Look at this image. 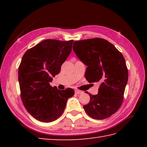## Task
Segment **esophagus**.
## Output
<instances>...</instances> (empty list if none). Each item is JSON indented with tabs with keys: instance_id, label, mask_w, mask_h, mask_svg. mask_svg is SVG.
I'll return each instance as SVG.
<instances>
[{
	"instance_id": "34e87169",
	"label": "esophagus",
	"mask_w": 147,
	"mask_h": 147,
	"mask_svg": "<svg viewBox=\"0 0 147 147\" xmlns=\"http://www.w3.org/2000/svg\"><path fill=\"white\" fill-rule=\"evenodd\" d=\"M75 93H76V94H82V93H83V92L80 91V90H75Z\"/></svg>"
}]
</instances>
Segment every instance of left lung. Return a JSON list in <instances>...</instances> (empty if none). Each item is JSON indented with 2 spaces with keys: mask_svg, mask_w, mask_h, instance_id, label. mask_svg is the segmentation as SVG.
<instances>
[{
  "mask_svg": "<svg viewBox=\"0 0 147 147\" xmlns=\"http://www.w3.org/2000/svg\"><path fill=\"white\" fill-rule=\"evenodd\" d=\"M73 51L86 65L85 78L100 83L97 95L89 93L90 100L83 106L90 117L104 119L116 112L123 103L128 80V71L123 54L107 40L90 38L73 43Z\"/></svg>",
  "mask_w": 147,
  "mask_h": 147,
  "instance_id": "obj_1",
  "label": "left lung"
}]
</instances>
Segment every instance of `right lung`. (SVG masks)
I'll return each instance as SVG.
<instances>
[{
  "label": "right lung",
  "mask_w": 147,
  "mask_h": 147,
  "mask_svg": "<svg viewBox=\"0 0 147 147\" xmlns=\"http://www.w3.org/2000/svg\"><path fill=\"white\" fill-rule=\"evenodd\" d=\"M73 40L47 39L24 53L18 68L21 97L27 111L36 120L50 123L61 116L74 90L52 87V77L58 74L70 54Z\"/></svg>",
  "instance_id": "add662e5"
}]
</instances>
